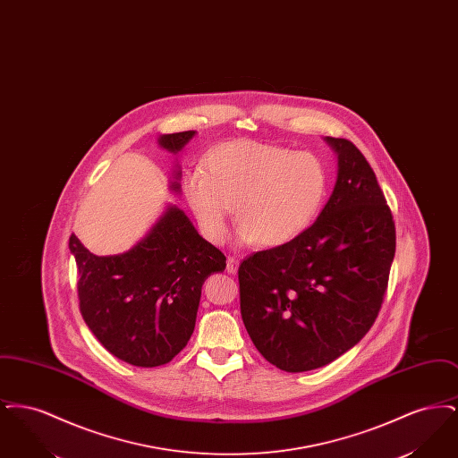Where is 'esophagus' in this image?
I'll return each instance as SVG.
<instances>
[{
    "label": "esophagus",
    "mask_w": 458,
    "mask_h": 458,
    "mask_svg": "<svg viewBox=\"0 0 458 458\" xmlns=\"http://www.w3.org/2000/svg\"><path fill=\"white\" fill-rule=\"evenodd\" d=\"M237 269H239V259L233 258V256H228V259H226V271L230 275H235Z\"/></svg>",
    "instance_id": "obj_1"
}]
</instances>
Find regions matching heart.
I'll use <instances>...</instances> for the list:
<instances>
[{"label":"heart","mask_w":458,"mask_h":458,"mask_svg":"<svg viewBox=\"0 0 458 458\" xmlns=\"http://www.w3.org/2000/svg\"><path fill=\"white\" fill-rule=\"evenodd\" d=\"M327 194V172L312 153H293L256 140L215 148L204 174L185 180V197L204 237H226L232 206L242 242L261 247L288 243L318 218Z\"/></svg>","instance_id":"b5f03b06"}]
</instances>
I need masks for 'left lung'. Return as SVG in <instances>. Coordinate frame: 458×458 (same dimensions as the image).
Here are the masks:
<instances>
[{"mask_svg": "<svg viewBox=\"0 0 458 458\" xmlns=\"http://www.w3.org/2000/svg\"><path fill=\"white\" fill-rule=\"evenodd\" d=\"M338 178L318 219L297 239L239 266L240 312L262 357L286 372L323 368L374 325L394 258L392 209L368 159L327 137Z\"/></svg>", "mask_w": 458, "mask_h": 458, "instance_id": "8db88e82", "label": "left lung"}]
</instances>
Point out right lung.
Segmentation results:
<instances>
[{"mask_svg":"<svg viewBox=\"0 0 458 458\" xmlns=\"http://www.w3.org/2000/svg\"><path fill=\"white\" fill-rule=\"evenodd\" d=\"M194 133H168L159 144L176 153ZM172 187L176 191L178 183ZM68 245L86 325L109 353L137 368L168 364L187 345L202 284L226 266L225 254L174 206L125 254L94 256L73 233Z\"/></svg>","mask_w":458,"mask_h":458,"instance_id":"right-lung-1","label":"right lung"}]
</instances>
